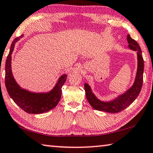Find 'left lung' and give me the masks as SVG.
Here are the masks:
<instances>
[{"label": "left lung", "instance_id": "8db88e82", "mask_svg": "<svg viewBox=\"0 0 153 153\" xmlns=\"http://www.w3.org/2000/svg\"><path fill=\"white\" fill-rule=\"evenodd\" d=\"M128 47L131 50L137 52L138 56V68L135 81L132 87L128 89L124 94L120 95L115 100L110 101H101L93 94L90 86L85 83V95L91 105L99 111H103L108 113H118L123 111L129 106L140 93L143 82L144 72V60L142 54V51L139 44L136 40L133 39L129 34L127 36Z\"/></svg>", "mask_w": 153, "mask_h": 153}]
</instances>
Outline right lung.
Returning a JSON list of instances; mask_svg holds the SVG:
<instances>
[{
    "mask_svg": "<svg viewBox=\"0 0 153 153\" xmlns=\"http://www.w3.org/2000/svg\"><path fill=\"white\" fill-rule=\"evenodd\" d=\"M23 35L15 38L10 45L9 55L5 64V85L8 93L14 102L28 114H39L51 110L58 105L62 95V87L65 82L67 75L59 78L56 86L48 93H32L19 86L13 78L11 71V54L15 43L23 37Z\"/></svg>",
    "mask_w": 153,
    "mask_h": 153,
    "instance_id": "obj_1",
    "label": "right lung"
}]
</instances>
